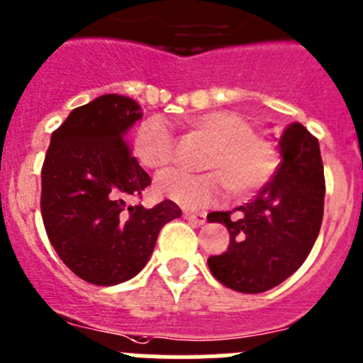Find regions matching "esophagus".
I'll return each mask as SVG.
<instances>
[{
    "label": "esophagus",
    "mask_w": 363,
    "mask_h": 363,
    "mask_svg": "<svg viewBox=\"0 0 363 363\" xmlns=\"http://www.w3.org/2000/svg\"><path fill=\"white\" fill-rule=\"evenodd\" d=\"M184 218H188V220L195 222V224H204L206 222V211H189V210H184Z\"/></svg>",
    "instance_id": "34e87169"
}]
</instances>
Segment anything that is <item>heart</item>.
I'll return each mask as SVG.
<instances>
[{
  "label": "heart",
  "instance_id": "1",
  "mask_svg": "<svg viewBox=\"0 0 363 363\" xmlns=\"http://www.w3.org/2000/svg\"><path fill=\"white\" fill-rule=\"evenodd\" d=\"M191 132L213 141L204 174L168 169L155 181L161 197L184 208L211 204L231 191L246 197L266 184L277 168V153L269 137L251 128L250 121L231 110L191 116L184 121ZM133 150L146 168L161 169L175 159V139L161 119L145 121L135 132Z\"/></svg>",
  "mask_w": 363,
  "mask_h": 363
}]
</instances>
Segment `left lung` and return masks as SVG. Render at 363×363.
<instances>
[{"label": "left lung", "instance_id": "1", "mask_svg": "<svg viewBox=\"0 0 363 363\" xmlns=\"http://www.w3.org/2000/svg\"><path fill=\"white\" fill-rule=\"evenodd\" d=\"M277 174L247 204L213 211L230 246L208 259L211 275L230 289L262 293L291 277L308 259L324 217L325 179L318 139L300 123L280 135Z\"/></svg>", "mask_w": 363, "mask_h": 363}]
</instances>
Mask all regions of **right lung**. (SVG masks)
I'll return each mask as SVG.
<instances>
[{
    "label": "right lung",
    "mask_w": 363,
    "mask_h": 363,
    "mask_svg": "<svg viewBox=\"0 0 363 363\" xmlns=\"http://www.w3.org/2000/svg\"><path fill=\"white\" fill-rule=\"evenodd\" d=\"M143 117L133 99L106 94L77 106L52 132L41 169V217L55 253L79 279L116 286L148 262L166 222L181 208L162 201L126 206L152 179L130 152L126 133Z\"/></svg>",
    "instance_id": "1"
}]
</instances>
